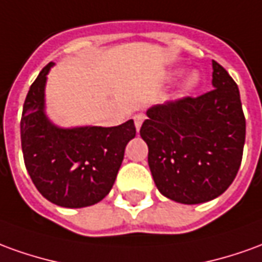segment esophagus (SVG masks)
Listing matches in <instances>:
<instances>
[{"mask_svg":"<svg viewBox=\"0 0 262 262\" xmlns=\"http://www.w3.org/2000/svg\"><path fill=\"white\" fill-rule=\"evenodd\" d=\"M133 119H135V126H136V130L139 132V130H140V127H142V123H143L144 115L139 113V115H136V116H135Z\"/></svg>","mask_w":262,"mask_h":262,"instance_id":"1","label":"esophagus"}]
</instances>
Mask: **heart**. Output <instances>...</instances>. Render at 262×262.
Returning <instances> with one entry per match:
<instances>
[{
	"label": "heart",
	"mask_w": 262,
	"mask_h": 262,
	"mask_svg": "<svg viewBox=\"0 0 262 262\" xmlns=\"http://www.w3.org/2000/svg\"><path fill=\"white\" fill-rule=\"evenodd\" d=\"M200 82V74L197 71H191L186 75V78L182 82V92H190L197 88Z\"/></svg>",
	"instance_id": "1"
}]
</instances>
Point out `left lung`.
I'll return each mask as SVG.
<instances>
[{
  "mask_svg": "<svg viewBox=\"0 0 262 262\" xmlns=\"http://www.w3.org/2000/svg\"><path fill=\"white\" fill-rule=\"evenodd\" d=\"M213 91L147 109L140 136L159 191L182 204L221 195L238 173L246 118L237 83L213 61Z\"/></svg>",
  "mask_w": 262,
  "mask_h": 262,
  "instance_id": "obj_1",
  "label": "left lung"
}]
</instances>
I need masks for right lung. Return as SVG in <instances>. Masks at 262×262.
Here are the masks:
<instances>
[{"label":"right lung","instance_id":"obj_1","mask_svg":"<svg viewBox=\"0 0 262 262\" xmlns=\"http://www.w3.org/2000/svg\"><path fill=\"white\" fill-rule=\"evenodd\" d=\"M52 67L54 62L39 72L24 103V162L47 200L67 208L88 207L109 194L136 127L132 119L113 127L52 123L45 112L47 76Z\"/></svg>","mask_w":262,"mask_h":262}]
</instances>
